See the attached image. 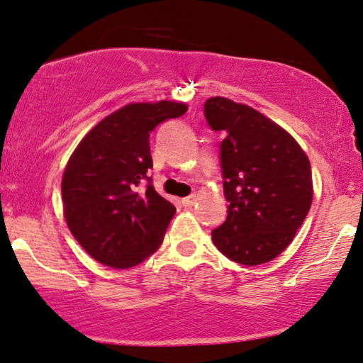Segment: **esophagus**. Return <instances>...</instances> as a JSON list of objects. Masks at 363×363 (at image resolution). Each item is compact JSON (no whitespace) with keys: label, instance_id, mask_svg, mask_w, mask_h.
Returning <instances> with one entry per match:
<instances>
[{"label":"esophagus","instance_id":"esophagus-1","mask_svg":"<svg viewBox=\"0 0 363 363\" xmlns=\"http://www.w3.org/2000/svg\"><path fill=\"white\" fill-rule=\"evenodd\" d=\"M196 201H197V196L196 194H192L189 197H184V199H182V206H184V207H192V206L196 204Z\"/></svg>","mask_w":363,"mask_h":363}]
</instances>
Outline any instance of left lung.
Segmentation results:
<instances>
[{
  "label": "left lung",
  "instance_id": "8db88e82",
  "mask_svg": "<svg viewBox=\"0 0 363 363\" xmlns=\"http://www.w3.org/2000/svg\"><path fill=\"white\" fill-rule=\"evenodd\" d=\"M212 131L224 133L220 167L229 202L212 242L225 257L259 265L277 257L296 238L312 204V171L296 139L250 106L211 98L204 104Z\"/></svg>",
  "mask_w": 363,
  "mask_h": 363
}]
</instances>
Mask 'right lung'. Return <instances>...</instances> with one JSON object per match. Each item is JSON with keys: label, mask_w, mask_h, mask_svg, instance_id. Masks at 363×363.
I'll return each mask as SVG.
<instances>
[{"label": "right lung", "mask_w": 363, "mask_h": 363, "mask_svg": "<svg viewBox=\"0 0 363 363\" xmlns=\"http://www.w3.org/2000/svg\"><path fill=\"white\" fill-rule=\"evenodd\" d=\"M186 111L174 101L124 106L96 124L67 161L61 182L66 224L98 262L129 269L162 244L176 207L147 176L149 136Z\"/></svg>", "instance_id": "add662e5"}]
</instances>
